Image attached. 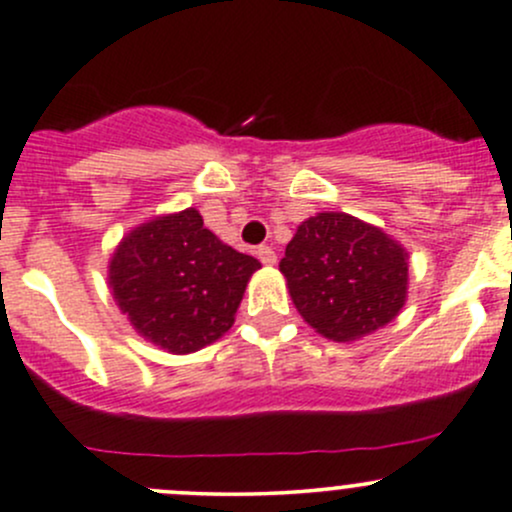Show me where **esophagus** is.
Listing matches in <instances>:
<instances>
[{
    "instance_id": "1",
    "label": "esophagus",
    "mask_w": 512,
    "mask_h": 512,
    "mask_svg": "<svg viewBox=\"0 0 512 512\" xmlns=\"http://www.w3.org/2000/svg\"><path fill=\"white\" fill-rule=\"evenodd\" d=\"M257 257H260V262L262 265H274V262H277V252L272 250V247H267V245H262V247H257Z\"/></svg>"
}]
</instances>
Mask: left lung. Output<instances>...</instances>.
Wrapping results in <instances>:
<instances>
[{
  "label": "left lung",
  "instance_id": "8db88e82",
  "mask_svg": "<svg viewBox=\"0 0 512 512\" xmlns=\"http://www.w3.org/2000/svg\"><path fill=\"white\" fill-rule=\"evenodd\" d=\"M279 272L301 319L338 343L390 324L407 299L405 247L348 213L304 220Z\"/></svg>",
  "mask_w": 512,
  "mask_h": 512
}]
</instances>
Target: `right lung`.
Masks as SVG:
<instances>
[{"label":"right lung","instance_id":"1","mask_svg":"<svg viewBox=\"0 0 512 512\" xmlns=\"http://www.w3.org/2000/svg\"><path fill=\"white\" fill-rule=\"evenodd\" d=\"M260 267L203 228L196 208H186L127 233L107 279L139 336L184 355L211 346L233 326L247 282Z\"/></svg>","mask_w":512,"mask_h":512}]
</instances>
